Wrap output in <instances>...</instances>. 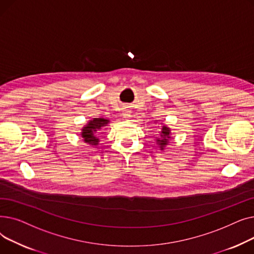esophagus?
Here are the masks:
<instances>
[{"mask_svg":"<svg viewBox=\"0 0 254 254\" xmlns=\"http://www.w3.org/2000/svg\"><path fill=\"white\" fill-rule=\"evenodd\" d=\"M124 113H123V116L125 117V118H128V117H130V110L128 109V107H126V108H124V111H123Z\"/></svg>","mask_w":254,"mask_h":254,"instance_id":"esophagus-1","label":"esophagus"}]
</instances>
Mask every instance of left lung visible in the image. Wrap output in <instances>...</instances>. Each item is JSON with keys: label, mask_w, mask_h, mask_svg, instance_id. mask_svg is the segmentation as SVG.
Returning <instances> with one entry per match:
<instances>
[{"label": "left lung", "mask_w": 254, "mask_h": 254, "mask_svg": "<svg viewBox=\"0 0 254 254\" xmlns=\"http://www.w3.org/2000/svg\"><path fill=\"white\" fill-rule=\"evenodd\" d=\"M157 123V120L154 122V125ZM171 128L167 127L166 125H163L161 127V130H159V135L156 137V144L158 145V147L161 148V150H164L166 146L169 144L171 140Z\"/></svg>", "instance_id": "1"}]
</instances>
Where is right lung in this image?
<instances>
[{
  "mask_svg": "<svg viewBox=\"0 0 254 254\" xmlns=\"http://www.w3.org/2000/svg\"><path fill=\"white\" fill-rule=\"evenodd\" d=\"M110 124V119L104 117H96L88 120L87 124L81 128L80 136L82 141L91 147H96L100 143V135L106 129L107 126Z\"/></svg>",
  "mask_w": 254,
  "mask_h": 254,
  "instance_id": "add662e5",
  "label": "right lung"
}]
</instances>
